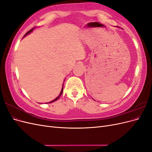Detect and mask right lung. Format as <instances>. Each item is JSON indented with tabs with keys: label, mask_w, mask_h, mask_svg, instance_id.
Here are the masks:
<instances>
[{
	"label": "right lung",
	"mask_w": 152,
	"mask_h": 152,
	"mask_svg": "<svg viewBox=\"0 0 152 152\" xmlns=\"http://www.w3.org/2000/svg\"><path fill=\"white\" fill-rule=\"evenodd\" d=\"M34 28H35V27H34V28H31V29L30 30H29V31H28V32H27V33H26V34H25V35H24V37H25V36L26 35H27V34H28L29 33H30V32H31V31L32 30H33V29H34ZM63 87H62V89H61V93H60V94H59V96H58V97H57V98H56V99H54L53 101H52V102H49V103H52V102H55V101H56L57 99H59V97H60V96H61V94H62V93H63Z\"/></svg>",
	"instance_id": "obj_1"
}]
</instances>
